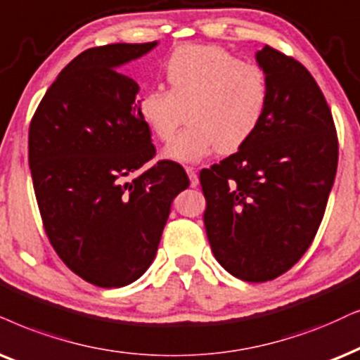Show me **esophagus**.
<instances>
[{"instance_id":"1","label":"esophagus","mask_w":360,"mask_h":360,"mask_svg":"<svg viewBox=\"0 0 360 360\" xmlns=\"http://www.w3.org/2000/svg\"><path fill=\"white\" fill-rule=\"evenodd\" d=\"M186 172H188L189 176V181H191V188H198L199 186V177H198V172L193 166H186Z\"/></svg>"}]
</instances>
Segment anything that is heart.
I'll return each instance as SVG.
<instances>
[{"label":"heart","mask_w":360,"mask_h":360,"mask_svg":"<svg viewBox=\"0 0 360 360\" xmlns=\"http://www.w3.org/2000/svg\"><path fill=\"white\" fill-rule=\"evenodd\" d=\"M169 89L149 86L138 112L149 131L169 141L188 108L189 127L167 144L162 156L198 162L209 154L238 151L256 134L269 104V78L219 46L186 44L165 63Z\"/></svg>","instance_id":"b5f03b06"}]
</instances>
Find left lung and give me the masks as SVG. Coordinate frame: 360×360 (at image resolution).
Returning a JSON list of instances; mask_svg holds the SVG:
<instances>
[{"label":"left lung","instance_id":"obj_1","mask_svg":"<svg viewBox=\"0 0 360 360\" xmlns=\"http://www.w3.org/2000/svg\"><path fill=\"white\" fill-rule=\"evenodd\" d=\"M256 61L269 78L261 126L199 179L214 257L238 279L266 282L289 271L316 238L339 143L330 108L301 63L271 46Z\"/></svg>","mask_w":360,"mask_h":360}]
</instances>
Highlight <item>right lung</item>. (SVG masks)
I'll return each mask as SVG.
<instances>
[{
  "label": "right lung",
  "mask_w": 360,
  "mask_h": 360,
  "mask_svg": "<svg viewBox=\"0 0 360 360\" xmlns=\"http://www.w3.org/2000/svg\"><path fill=\"white\" fill-rule=\"evenodd\" d=\"M158 46L86 49L58 75L30 124V169L49 243L98 288H122L151 266L172 199L189 186L174 161H159L138 112L134 79L117 68Z\"/></svg>",
  "instance_id": "add662e5"
}]
</instances>
